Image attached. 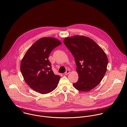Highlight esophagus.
I'll return each mask as SVG.
<instances>
[{
	"label": "esophagus",
	"mask_w": 127,
	"mask_h": 127,
	"mask_svg": "<svg viewBox=\"0 0 127 127\" xmlns=\"http://www.w3.org/2000/svg\"><path fill=\"white\" fill-rule=\"evenodd\" d=\"M69 73H70V71H69V70H67V71L65 72V75H67L69 74Z\"/></svg>",
	"instance_id": "esophagus-1"
}]
</instances>
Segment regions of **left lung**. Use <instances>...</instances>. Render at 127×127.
Instances as JSON below:
<instances>
[{"label":"left lung","instance_id":"left-lung-1","mask_svg":"<svg viewBox=\"0 0 127 127\" xmlns=\"http://www.w3.org/2000/svg\"><path fill=\"white\" fill-rule=\"evenodd\" d=\"M64 43L76 61L78 79L73 83L74 87L83 92L94 88L106 71L108 60L104 51L92 39L83 36L66 38Z\"/></svg>","mask_w":127,"mask_h":127}]
</instances>
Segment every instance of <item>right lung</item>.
Listing matches in <instances>:
<instances>
[{
	"instance_id": "right-lung-1",
	"label": "right lung",
	"mask_w": 127,
	"mask_h": 127,
	"mask_svg": "<svg viewBox=\"0 0 127 127\" xmlns=\"http://www.w3.org/2000/svg\"><path fill=\"white\" fill-rule=\"evenodd\" d=\"M61 42L54 38L44 37L27 50L21 63V71L27 85L41 94H47L57 86L61 76L54 74L48 58L51 51Z\"/></svg>"
}]
</instances>
